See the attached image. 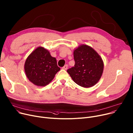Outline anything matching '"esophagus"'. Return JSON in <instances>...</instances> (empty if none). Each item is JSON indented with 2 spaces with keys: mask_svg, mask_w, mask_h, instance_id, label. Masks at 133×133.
I'll use <instances>...</instances> for the list:
<instances>
[{
  "mask_svg": "<svg viewBox=\"0 0 133 133\" xmlns=\"http://www.w3.org/2000/svg\"><path fill=\"white\" fill-rule=\"evenodd\" d=\"M62 69H64V70H67V69H68V65L67 64H65L63 68H62Z\"/></svg>",
  "mask_w": 133,
  "mask_h": 133,
  "instance_id": "obj_1",
  "label": "esophagus"
}]
</instances>
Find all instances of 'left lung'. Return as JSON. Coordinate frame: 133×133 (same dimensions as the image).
I'll return each instance as SVG.
<instances>
[{"label":"left lung","instance_id":"obj_1","mask_svg":"<svg viewBox=\"0 0 133 133\" xmlns=\"http://www.w3.org/2000/svg\"><path fill=\"white\" fill-rule=\"evenodd\" d=\"M75 64L67 72L78 85L90 87L100 79L103 71L104 64L96 51L86 45L80 46L74 50Z\"/></svg>","mask_w":133,"mask_h":133}]
</instances>
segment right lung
I'll use <instances>...</instances> for the list:
<instances>
[{"label": "right lung", "instance_id": "obj_1", "mask_svg": "<svg viewBox=\"0 0 133 133\" xmlns=\"http://www.w3.org/2000/svg\"><path fill=\"white\" fill-rule=\"evenodd\" d=\"M25 72L29 80L35 85L45 86L48 85L60 70L55 57L49 51L39 47L26 59Z\"/></svg>", "mask_w": 133, "mask_h": 133}]
</instances>
